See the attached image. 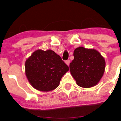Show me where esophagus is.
I'll return each mask as SVG.
<instances>
[{
    "label": "esophagus",
    "mask_w": 121,
    "mask_h": 121,
    "mask_svg": "<svg viewBox=\"0 0 121 121\" xmlns=\"http://www.w3.org/2000/svg\"><path fill=\"white\" fill-rule=\"evenodd\" d=\"M65 63H66V64L67 65H69V64H70V60H66L65 61Z\"/></svg>",
    "instance_id": "obj_1"
}]
</instances>
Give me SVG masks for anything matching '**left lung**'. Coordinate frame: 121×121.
Masks as SVG:
<instances>
[{
    "label": "left lung",
    "mask_w": 121,
    "mask_h": 121,
    "mask_svg": "<svg viewBox=\"0 0 121 121\" xmlns=\"http://www.w3.org/2000/svg\"><path fill=\"white\" fill-rule=\"evenodd\" d=\"M73 56L69 68L77 84L91 87L98 84L105 68V59L101 54L95 49L80 47L74 50Z\"/></svg>",
    "instance_id": "8db88e82"
}]
</instances>
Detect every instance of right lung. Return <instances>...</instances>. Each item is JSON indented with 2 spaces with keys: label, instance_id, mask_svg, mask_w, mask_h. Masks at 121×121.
Listing matches in <instances>:
<instances>
[{
  "label": "right lung",
  "instance_id": "1",
  "mask_svg": "<svg viewBox=\"0 0 121 121\" xmlns=\"http://www.w3.org/2000/svg\"><path fill=\"white\" fill-rule=\"evenodd\" d=\"M69 67L52 50H37L26 61V74L31 85L38 91H49L59 85Z\"/></svg>",
  "mask_w": 121,
  "mask_h": 121
}]
</instances>
